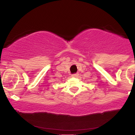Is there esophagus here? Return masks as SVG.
Here are the masks:
<instances>
[{
	"mask_svg": "<svg viewBox=\"0 0 135 135\" xmlns=\"http://www.w3.org/2000/svg\"><path fill=\"white\" fill-rule=\"evenodd\" d=\"M77 75H78V74H74L72 75V77H77Z\"/></svg>",
	"mask_w": 135,
	"mask_h": 135,
	"instance_id": "1",
	"label": "esophagus"
}]
</instances>
